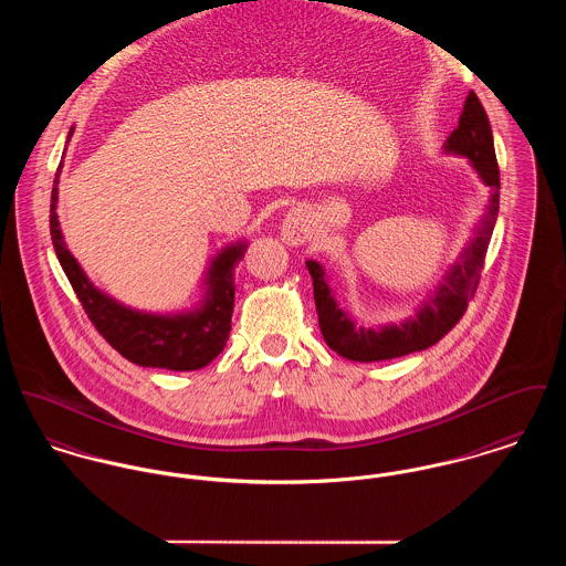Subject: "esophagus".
<instances>
[{"label":"esophagus","mask_w":566,"mask_h":566,"mask_svg":"<svg viewBox=\"0 0 566 566\" xmlns=\"http://www.w3.org/2000/svg\"><path fill=\"white\" fill-rule=\"evenodd\" d=\"M311 218L307 211L301 207H294L285 213L283 224H281V238L290 244V247H303L311 238Z\"/></svg>","instance_id":"esophagus-1"}]
</instances>
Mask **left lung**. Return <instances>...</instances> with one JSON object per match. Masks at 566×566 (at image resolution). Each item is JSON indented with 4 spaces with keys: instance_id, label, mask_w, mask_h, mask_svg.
Segmentation results:
<instances>
[{
    "instance_id": "8db88e82",
    "label": "left lung",
    "mask_w": 566,
    "mask_h": 566,
    "mask_svg": "<svg viewBox=\"0 0 566 566\" xmlns=\"http://www.w3.org/2000/svg\"><path fill=\"white\" fill-rule=\"evenodd\" d=\"M443 154L459 155L469 161L478 179L489 188V206L473 227V235L464 244L461 255L448 268L439 285L426 294L412 315L402 322H389L376 328L360 326L346 308L339 307L324 265L313 259L307 261L322 337L328 348L344 359L371 363L426 350L463 317L467 303L478 287L500 211V168L493 132L489 116L473 91L467 95L459 127L446 140Z\"/></svg>"
}]
</instances>
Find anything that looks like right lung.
<instances>
[{
	"label": "right lung",
	"instance_id": "obj_1",
	"mask_svg": "<svg viewBox=\"0 0 566 566\" xmlns=\"http://www.w3.org/2000/svg\"><path fill=\"white\" fill-rule=\"evenodd\" d=\"M73 132L75 127L69 129L66 145ZM60 170L62 161L53 179L50 209L53 249L82 307L105 337V342L125 359L140 367L192 371L209 365L224 350L229 339L235 298V265L244 258L249 242H231L211 258L201 281V298L190 308L154 313L123 305L86 276V272L82 270L77 259L71 255L64 242L55 211Z\"/></svg>",
	"mask_w": 566,
	"mask_h": 566
}]
</instances>
